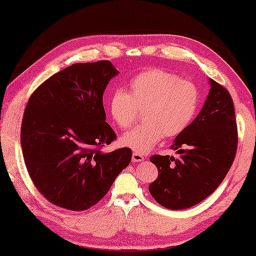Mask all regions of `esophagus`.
Segmentation results:
<instances>
[{
	"label": "esophagus",
	"instance_id": "obj_1",
	"mask_svg": "<svg viewBox=\"0 0 256 256\" xmlns=\"http://www.w3.org/2000/svg\"><path fill=\"white\" fill-rule=\"evenodd\" d=\"M132 162H140V161H144V156H142V154H140V153L134 152V153L132 154Z\"/></svg>",
	"mask_w": 256,
	"mask_h": 256
}]
</instances>
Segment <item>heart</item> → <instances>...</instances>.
<instances>
[{
  "label": "heart",
  "mask_w": 256,
  "mask_h": 256,
  "mask_svg": "<svg viewBox=\"0 0 256 256\" xmlns=\"http://www.w3.org/2000/svg\"><path fill=\"white\" fill-rule=\"evenodd\" d=\"M200 92L194 82L162 69L138 74L129 84V94L116 90L108 100L112 119L127 129L144 111L145 124L124 132L120 143L138 153L152 150L163 136H177L188 127L198 106Z\"/></svg>",
  "instance_id": "b5f03b06"
}]
</instances>
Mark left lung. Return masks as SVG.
<instances>
[{
  "instance_id": "1",
  "label": "left lung",
  "mask_w": 256,
  "mask_h": 256,
  "mask_svg": "<svg viewBox=\"0 0 256 256\" xmlns=\"http://www.w3.org/2000/svg\"><path fill=\"white\" fill-rule=\"evenodd\" d=\"M208 95L198 116L174 138L178 158H150L158 176L148 190L170 210L194 206L214 192L232 166L237 150L234 102L228 90L208 78Z\"/></svg>"
}]
</instances>
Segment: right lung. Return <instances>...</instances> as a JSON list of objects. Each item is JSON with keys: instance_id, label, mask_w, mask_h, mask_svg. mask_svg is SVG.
<instances>
[{"instance_id": "obj_1", "label": "right lung", "mask_w": 256, "mask_h": 256, "mask_svg": "<svg viewBox=\"0 0 256 256\" xmlns=\"http://www.w3.org/2000/svg\"><path fill=\"white\" fill-rule=\"evenodd\" d=\"M118 74L110 61L74 64L28 100L20 137L24 160L34 185L58 206L92 208L132 160L128 148L100 150L116 138L106 122L103 94Z\"/></svg>"}]
</instances>
